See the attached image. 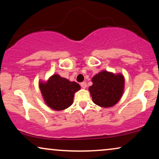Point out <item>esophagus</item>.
Wrapping results in <instances>:
<instances>
[{
  "mask_svg": "<svg viewBox=\"0 0 159 159\" xmlns=\"http://www.w3.org/2000/svg\"><path fill=\"white\" fill-rule=\"evenodd\" d=\"M80 85L83 89H86V86H87V84H86V82H81V84H80Z\"/></svg>",
  "mask_w": 159,
  "mask_h": 159,
  "instance_id": "1",
  "label": "esophagus"
}]
</instances>
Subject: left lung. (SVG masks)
<instances>
[{"mask_svg": "<svg viewBox=\"0 0 159 159\" xmlns=\"http://www.w3.org/2000/svg\"><path fill=\"white\" fill-rule=\"evenodd\" d=\"M92 82L89 90L95 104L110 107L119 101L124 87V78L121 74L102 71L92 78Z\"/></svg>", "mask_w": 159, "mask_h": 159, "instance_id": "left-lung-1", "label": "left lung"}]
</instances>
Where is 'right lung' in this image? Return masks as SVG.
I'll list each match as a JSON object with an SVG mask.
<instances>
[{"mask_svg": "<svg viewBox=\"0 0 159 159\" xmlns=\"http://www.w3.org/2000/svg\"><path fill=\"white\" fill-rule=\"evenodd\" d=\"M39 86L46 103L55 111H62L70 106L74 94L81 89L78 84L57 74L52 75L46 83L40 82Z\"/></svg>", "mask_w": 159, "mask_h": 159, "instance_id": "add662e5", "label": "right lung"}]
</instances>
